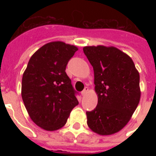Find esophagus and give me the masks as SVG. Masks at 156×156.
<instances>
[{
    "label": "esophagus",
    "instance_id": "34e87169",
    "mask_svg": "<svg viewBox=\"0 0 156 156\" xmlns=\"http://www.w3.org/2000/svg\"><path fill=\"white\" fill-rule=\"evenodd\" d=\"M87 92H88V88L85 87L84 88V90H83V91L81 92V94H82V95H83V96H85V95L87 94Z\"/></svg>",
    "mask_w": 156,
    "mask_h": 156
}]
</instances>
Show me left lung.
<instances>
[{
	"label": "left lung",
	"instance_id": "obj_1",
	"mask_svg": "<svg viewBox=\"0 0 156 156\" xmlns=\"http://www.w3.org/2000/svg\"><path fill=\"white\" fill-rule=\"evenodd\" d=\"M83 52L94 69L97 106L87 112L89 128L100 135L123 129L140 100L139 73L129 56L115 47L87 46Z\"/></svg>",
	"mask_w": 156,
	"mask_h": 156
}]
</instances>
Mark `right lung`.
I'll return each mask as SVG.
<instances>
[{
	"mask_svg": "<svg viewBox=\"0 0 156 156\" xmlns=\"http://www.w3.org/2000/svg\"><path fill=\"white\" fill-rule=\"evenodd\" d=\"M78 48L61 41L48 43L33 54L22 80V98L30 119L40 128L57 130L78 104L66 73Z\"/></svg>",
	"mask_w": 156,
	"mask_h": 156,
	"instance_id": "obj_1",
	"label": "right lung"
}]
</instances>
